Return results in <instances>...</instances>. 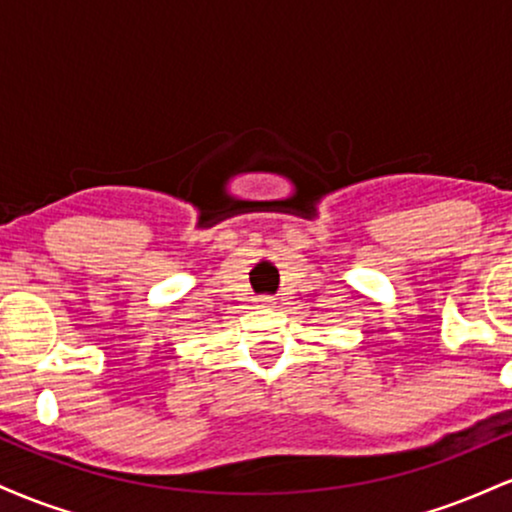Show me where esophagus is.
<instances>
[{"label": "esophagus", "instance_id": "obj_1", "mask_svg": "<svg viewBox=\"0 0 512 512\" xmlns=\"http://www.w3.org/2000/svg\"><path fill=\"white\" fill-rule=\"evenodd\" d=\"M257 305H260V308H272L274 298L272 296H260V298H257Z\"/></svg>", "mask_w": 512, "mask_h": 512}]
</instances>
